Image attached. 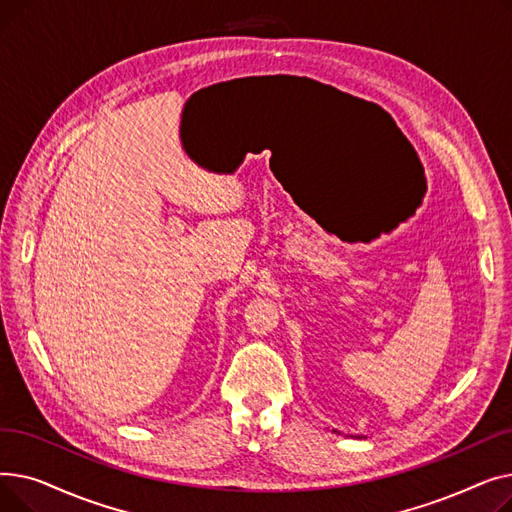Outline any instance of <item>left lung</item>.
Segmentation results:
<instances>
[{
  "label": "left lung",
  "mask_w": 512,
  "mask_h": 512,
  "mask_svg": "<svg viewBox=\"0 0 512 512\" xmlns=\"http://www.w3.org/2000/svg\"><path fill=\"white\" fill-rule=\"evenodd\" d=\"M334 432H336V429H334Z\"/></svg>",
  "instance_id": "obj_1"
}]
</instances>
